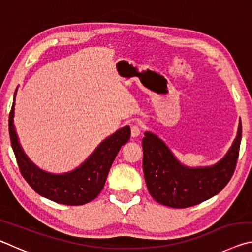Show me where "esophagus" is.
<instances>
[{"mask_svg": "<svg viewBox=\"0 0 252 252\" xmlns=\"http://www.w3.org/2000/svg\"><path fill=\"white\" fill-rule=\"evenodd\" d=\"M140 133H141V130H140L138 125L131 126V136L132 138H136V136L140 135Z\"/></svg>", "mask_w": 252, "mask_h": 252, "instance_id": "1", "label": "esophagus"}]
</instances>
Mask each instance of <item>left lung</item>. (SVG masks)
<instances>
[{
	"mask_svg": "<svg viewBox=\"0 0 252 252\" xmlns=\"http://www.w3.org/2000/svg\"><path fill=\"white\" fill-rule=\"evenodd\" d=\"M241 122L225 156L211 167L183 165L160 138L146 132L142 139L143 173L149 193L157 202L171 208H188L218 194L236 169L241 142Z\"/></svg>",
	"mask_w": 252,
	"mask_h": 252,
	"instance_id": "left-lung-1",
	"label": "left lung"
}]
</instances>
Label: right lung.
I'll list each match as a JSON object with an SVG mask.
<instances>
[{"mask_svg":"<svg viewBox=\"0 0 252 252\" xmlns=\"http://www.w3.org/2000/svg\"><path fill=\"white\" fill-rule=\"evenodd\" d=\"M13 104L8 117V132L20 172L30 187L44 198L66 206H81L92 201L103 189L111 165L123 144L130 140L131 130L126 126L103 140L82 164L70 172L53 174L37 168L25 155L14 127Z\"/></svg>","mask_w":252,"mask_h":252,"instance_id":"right-lung-1","label":"right lung"}]
</instances>
